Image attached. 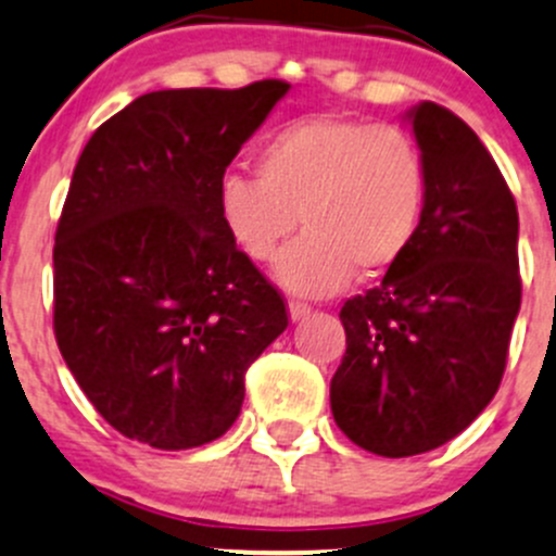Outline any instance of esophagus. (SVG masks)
<instances>
[{"instance_id":"obj_1","label":"esophagus","mask_w":556,"mask_h":556,"mask_svg":"<svg viewBox=\"0 0 556 556\" xmlns=\"http://www.w3.org/2000/svg\"><path fill=\"white\" fill-rule=\"evenodd\" d=\"M288 312H290V319H293V323H301V319H306V317H309V314H312L309 306L299 304V301H290Z\"/></svg>"}]
</instances>
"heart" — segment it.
Returning <instances> with one entry per match:
<instances>
[{
	"label": "heart",
	"instance_id": "heart-1",
	"mask_svg": "<svg viewBox=\"0 0 556 556\" xmlns=\"http://www.w3.org/2000/svg\"><path fill=\"white\" fill-rule=\"evenodd\" d=\"M257 179L228 172L217 215L250 261H271L288 293L323 299L352 274L382 277L412 250L428 195L417 142L403 128L317 115L288 123L263 142Z\"/></svg>",
	"mask_w": 556,
	"mask_h": 556
}]
</instances>
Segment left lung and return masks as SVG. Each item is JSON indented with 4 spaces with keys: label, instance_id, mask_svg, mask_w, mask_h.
<instances>
[{
    "label": "left lung",
    "instance_id": "8db88e82",
    "mask_svg": "<svg viewBox=\"0 0 556 556\" xmlns=\"http://www.w3.org/2000/svg\"><path fill=\"white\" fill-rule=\"evenodd\" d=\"M428 172L417 239L382 285L341 306L330 412L352 444L412 457L495 397L521 304L517 201L481 139L435 102L406 112Z\"/></svg>",
    "mask_w": 556,
    "mask_h": 556
}]
</instances>
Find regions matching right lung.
<instances>
[{
  "instance_id": "obj_1",
  "label": "right lung",
  "mask_w": 556,
  "mask_h": 556,
  "mask_svg": "<svg viewBox=\"0 0 556 556\" xmlns=\"http://www.w3.org/2000/svg\"><path fill=\"white\" fill-rule=\"evenodd\" d=\"M290 91L172 88L93 131L53 247V328L72 377L126 439L193 450L242 412L285 301L223 228L217 185Z\"/></svg>"
}]
</instances>
